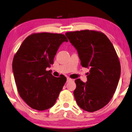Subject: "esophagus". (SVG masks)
<instances>
[{"instance_id": "34e87169", "label": "esophagus", "mask_w": 132, "mask_h": 132, "mask_svg": "<svg viewBox=\"0 0 132 132\" xmlns=\"http://www.w3.org/2000/svg\"><path fill=\"white\" fill-rule=\"evenodd\" d=\"M72 80L71 78H67V82H69V81H72Z\"/></svg>"}]
</instances>
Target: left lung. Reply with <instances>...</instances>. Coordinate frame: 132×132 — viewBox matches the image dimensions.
I'll use <instances>...</instances> for the list:
<instances>
[{
    "mask_svg": "<svg viewBox=\"0 0 132 132\" xmlns=\"http://www.w3.org/2000/svg\"><path fill=\"white\" fill-rule=\"evenodd\" d=\"M76 49L82 67L89 68L87 81L77 79L73 91L77 104L93 112L104 107L113 96L121 75V66L113 45L106 35L83 30L66 32Z\"/></svg>",
    "mask_w": 132,
    "mask_h": 132,
    "instance_id": "8db88e82",
    "label": "left lung"
}]
</instances>
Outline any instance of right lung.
<instances>
[{"label":"right lung","instance_id":"obj_1","mask_svg":"<svg viewBox=\"0 0 132 132\" xmlns=\"http://www.w3.org/2000/svg\"><path fill=\"white\" fill-rule=\"evenodd\" d=\"M64 35L48 32L26 37L14 57L13 71L21 98L31 108L45 110L55 103L66 78L55 77L46 68L53 64Z\"/></svg>","mask_w":132,"mask_h":132}]
</instances>
